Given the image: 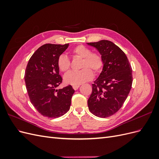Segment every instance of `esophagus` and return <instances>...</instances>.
<instances>
[{"instance_id": "1", "label": "esophagus", "mask_w": 159, "mask_h": 159, "mask_svg": "<svg viewBox=\"0 0 159 159\" xmlns=\"http://www.w3.org/2000/svg\"><path fill=\"white\" fill-rule=\"evenodd\" d=\"M72 87H73L74 89L77 90V89H78L80 88V85H73V86H72Z\"/></svg>"}]
</instances>
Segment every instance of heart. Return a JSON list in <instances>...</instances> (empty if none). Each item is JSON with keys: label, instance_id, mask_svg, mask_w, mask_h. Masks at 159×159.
Returning <instances> with one entry per match:
<instances>
[{"label": "heart", "instance_id": "b5f03b06", "mask_svg": "<svg viewBox=\"0 0 159 159\" xmlns=\"http://www.w3.org/2000/svg\"><path fill=\"white\" fill-rule=\"evenodd\" d=\"M72 54L75 56L83 58L80 71H71L64 76V81L66 84L70 85H80L86 82L93 78V70L95 73H98L103 66V60L99 55L92 54V52L88 48L83 45L76 46L72 50ZM59 69L64 72L68 71L70 68V61L64 54L59 56L57 62Z\"/></svg>", "mask_w": 159, "mask_h": 159}]
</instances>
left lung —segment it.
Instances as JSON below:
<instances>
[{"mask_svg":"<svg viewBox=\"0 0 159 159\" xmlns=\"http://www.w3.org/2000/svg\"><path fill=\"white\" fill-rule=\"evenodd\" d=\"M102 56L103 69L88 101L91 113L101 118L111 116L126 100L133 83L132 68L125 54L109 40L87 43Z\"/></svg>","mask_w":159,"mask_h":159,"instance_id":"1","label":"left lung"}]
</instances>
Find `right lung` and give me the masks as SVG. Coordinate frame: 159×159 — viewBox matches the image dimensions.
Wrapping results in <instances>:
<instances>
[{
  "label": "right lung",
  "instance_id": "obj_1",
  "mask_svg": "<svg viewBox=\"0 0 159 159\" xmlns=\"http://www.w3.org/2000/svg\"><path fill=\"white\" fill-rule=\"evenodd\" d=\"M68 46H42L31 56L26 68L25 80L30 102L41 115L49 118H57L68 112L75 92L70 85L57 89L62 81L57 59Z\"/></svg>",
  "mask_w": 159,
  "mask_h": 159
}]
</instances>
